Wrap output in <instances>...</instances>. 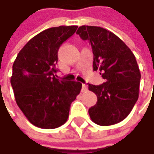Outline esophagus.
<instances>
[{
	"mask_svg": "<svg viewBox=\"0 0 154 154\" xmlns=\"http://www.w3.org/2000/svg\"><path fill=\"white\" fill-rule=\"evenodd\" d=\"M88 90V87L86 84H82V92H85V91H87Z\"/></svg>",
	"mask_w": 154,
	"mask_h": 154,
	"instance_id": "1",
	"label": "esophagus"
}]
</instances>
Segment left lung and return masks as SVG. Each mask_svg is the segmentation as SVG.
Returning a JSON list of instances; mask_svg holds the SVG:
<instances>
[{
	"mask_svg": "<svg viewBox=\"0 0 154 154\" xmlns=\"http://www.w3.org/2000/svg\"><path fill=\"white\" fill-rule=\"evenodd\" d=\"M88 40L94 54V71L105 79L100 85L88 84L97 102L88 109L94 124L108 126L125 119L139 97L140 73L135 57L119 36L99 26L82 25L77 31Z\"/></svg>",
	"mask_w": 154,
	"mask_h": 154,
	"instance_id": "1",
	"label": "left lung"
}]
</instances>
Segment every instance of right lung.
<instances>
[{
    "mask_svg": "<svg viewBox=\"0 0 154 154\" xmlns=\"http://www.w3.org/2000/svg\"><path fill=\"white\" fill-rule=\"evenodd\" d=\"M61 25L40 32L19 51L13 66L11 84L16 103L32 125L55 129L68 119L70 106L82 83L54 77L60 45L77 30Z\"/></svg>",
    "mask_w": 154,
    "mask_h": 154,
    "instance_id": "1",
    "label": "right lung"
}]
</instances>
